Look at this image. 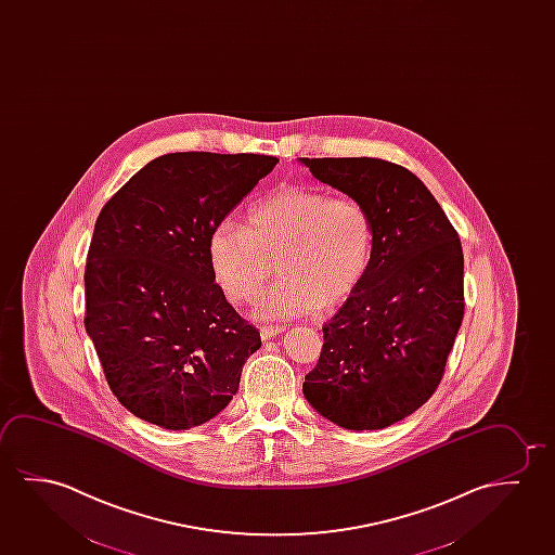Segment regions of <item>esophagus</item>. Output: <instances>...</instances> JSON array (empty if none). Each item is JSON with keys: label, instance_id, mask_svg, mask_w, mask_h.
Here are the masks:
<instances>
[{"label": "esophagus", "instance_id": "1", "mask_svg": "<svg viewBox=\"0 0 555 555\" xmlns=\"http://www.w3.org/2000/svg\"><path fill=\"white\" fill-rule=\"evenodd\" d=\"M284 330H286L284 326H263V328L259 330V332H261V338L271 339L276 338V336L282 334Z\"/></svg>", "mask_w": 555, "mask_h": 555}]
</instances>
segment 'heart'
Here are the masks:
<instances>
[{
  "label": "heart",
  "instance_id": "b5f03b06",
  "mask_svg": "<svg viewBox=\"0 0 555 555\" xmlns=\"http://www.w3.org/2000/svg\"><path fill=\"white\" fill-rule=\"evenodd\" d=\"M374 248L369 209L351 196L284 186L256 202L244 227L223 221L208 238L209 267L233 301H257L259 321H286L332 309L353 294Z\"/></svg>",
  "mask_w": 555,
  "mask_h": 555
}]
</instances>
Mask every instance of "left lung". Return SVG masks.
Listing matches in <instances>:
<instances>
[{
	"instance_id": "left-lung-1",
	"label": "left lung",
	"mask_w": 555,
	"mask_h": 555,
	"mask_svg": "<svg viewBox=\"0 0 555 555\" xmlns=\"http://www.w3.org/2000/svg\"><path fill=\"white\" fill-rule=\"evenodd\" d=\"M362 202L374 225L366 274L324 324L307 402L336 426L384 429L435 393L464 319V254L427 186L378 158H299Z\"/></svg>"
}]
</instances>
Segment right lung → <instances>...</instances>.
<instances>
[{
    "instance_id": "obj_1",
    "label": "right lung",
    "mask_w": 555,
    "mask_h": 555,
    "mask_svg": "<svg viewBox=\"0 0 555 555\" xmlns=\"http://www.w3.org/2000/svg\"><path fill=\"white\" fill-rule=\"evenodd\" d=\"M276 162L164 154L96 217L83 322L108 386L137 418L191 429L216 418L238 391L261 338L216 284L208 238Z\"/></svg>"
}]
</instances>
